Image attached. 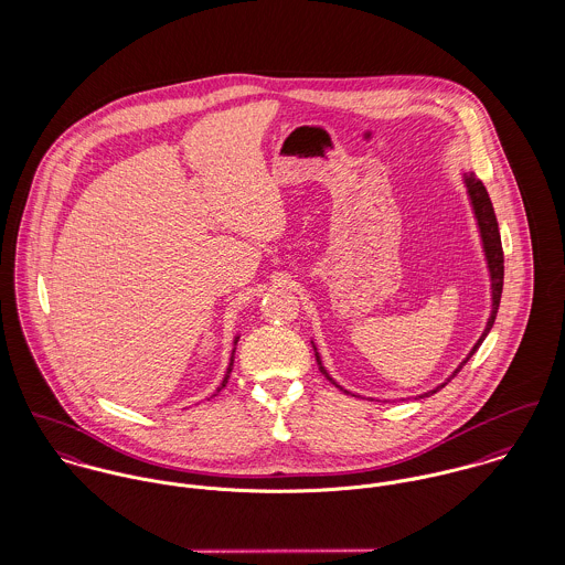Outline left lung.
<instances>
[{
  "label": "left lung",
  "instance_id": "left-lung-1",
  "mask_svg": "<svg viewBox=\"0 0 565 565\" xmlns=\"http://www.w3.org/2000/svg\"><path fill=\"white\" fill-rule=\"evenodd\" d=\"M463 182H466V189H468V195H470V204H472V211H475V220H477V226H479V233H481V242H483L484 260H487V271H489V282H491V313H489L487 323H484L483 334L479 337V341L475 343V348L470 350V354L459 363V367L446 379V383H441V385H437L435 390H430V392H426V394H419V396H415V398H428V396L437 394L441 387L448 385L450 379L457 376V372L472 359V354L479 350V345L483 343L484 337L489 334V330H491V326H493V320H495V313H498V307H500L502 280H504V256H502V243H500V231H498L495 213H493V206H491V200H489V193H487L483 182H481L472 171L463 173ZM313 350H316V361H318L320 372H322L323 376H326L334 387H339L341 392L350 394V392L343 390L337 381H332V376L326 372L316 343H313Z\"/></svg>",
  "mask_w": 565,
  "mask_h": 565
}]
</instances>
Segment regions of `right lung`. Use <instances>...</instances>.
Wrapping results in <instances>:
<instances>
[{
	"label": "right lung",
	"mask_w": 565,
	"mask_h": 565,
	"mask_svg": "<svg viewBox=\"0 0 565 565\" xmlns=\"http://www.w3.org/2000/svg\"><path fill=\"white\" fill-rule=\"evenodd\" d=\"M237 341H239V334L235 337V341H233V343L237 345ZM235 350H237V348H233V354H231V363H228V370H226V374H224V381L220 383V387H217V392H215L213 396H217V394H220V392L226 387V383H228V379H231V372H233V363H235Z\"/></svg>",
	"instance_id": "right-lung-1"
}]
</instances>
